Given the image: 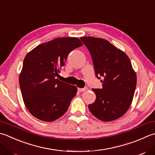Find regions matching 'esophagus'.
<instances>
[{
    "label": "esophagus",
    "instance_id": "34e87169",
    "mask_svg": "<svg viewBox=\"0 0 155 155\" xmlns=\"http://www.w3.org/2000/svg\"><path fill=\"white\" fill-rule=\"evenodd\" d=\"M87 89V88H78V91L83 92Z\"/></svg>",
    "mask_w": 155,
    "mask_h": 155
}]
</instances>
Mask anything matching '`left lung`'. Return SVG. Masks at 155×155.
<instances>
[{
  "label": "left lung",
  "mask_w": 155,
  "mask_h": 155,
  "mask_svg": "<svg viewBox=\"0 0 155 155\" xmlns=\"http://www.w3.org/2000/svg\"><path fill=\"white\" fill-rule=\"evenodd\" d=\"M91 56L102 89H93L96 99L89 109L103 122L117 120L128 111L134 97L136 74L128 56L105 39L81 38Z\"/></svg>",
  "instance_id": "1"
}]
</instances>
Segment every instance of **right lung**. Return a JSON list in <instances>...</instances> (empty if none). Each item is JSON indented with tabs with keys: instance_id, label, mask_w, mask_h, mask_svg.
<instances>
[{
	"instance_id": "right-lung-1",
	"label": "right lung",
	"mask_w": 155,
	"mask_h": 155,
	"mask_svg": "<svg viewBox=\"0 0 155 155\" xmlns=\"http://www.w3.org/2000/svg\"><path fill=\"white\" fill-rule=\"evenodd\" d=\"M82 45L77 38H59L38 45L25 56L19 85L25 107L36 118L53 122L67 111L77 87L56 77L68 54Z\"/></svg>"
}]
</instances>
